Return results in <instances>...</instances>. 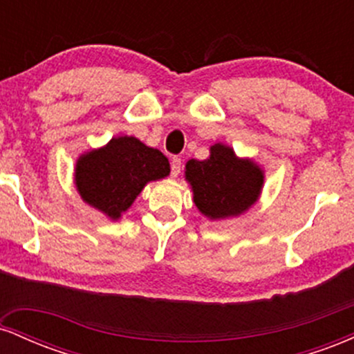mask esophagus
<instances>
[{
	"label": "esophagus",
	"instance_id": "34e87169",
	"mask_svg": "<svg viewBox=\"0 0 354 354\" xmlns=\"http://www.w3.org/2000/svg\"><path fill=\"white\" fill-rule=\"evenodd\" d=\"M181 173V158L174 156L171 160V176L176 178Z\"/></svg>",
	"mask_w": 354,
	"mask_h": 354
}]
</instances>
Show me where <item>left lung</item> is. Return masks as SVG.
<instances>
[{
    "label": "left lung",
    "instance_id": "left-lung-1",
    "mask_svg": "<svg viewBox=\"0 0 354 354\" xmlns=\"http://www.w3.org/2000/svg\"><path fill=\"white\" fill-rule=\"evenodd\" d=\"M186 180L193 186L194 205L211 219L241 214L258 200L263 171L250 160H239L231 148L214 145L208 160H189Z\"/></svg>",
    "mask_w": 354,
    "mask_h": 354
}]
</instances>
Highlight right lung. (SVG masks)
<instances>
[{
    "label": "right lung",
    "instance_id": "right-lung-1",
    "mask_svg": "<svg viewBox=\"0 0 354 354\" xmlns=\"http://www.w3.org/2000/svg\"><path fill=\"white\" fill-rule=\"evenodd\" d=\"M169 174V161L160 149L133 136L113 138L101 149L76 163L75 181L81 198L93 208L118 219L133 205L148 181Z\"/></svg>",
    "mask_w": 354,
    "mask_h": 354
}]
</instances>
